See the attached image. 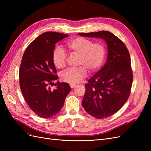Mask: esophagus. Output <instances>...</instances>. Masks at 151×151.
<instances>
[{
    "mask_svg": "<svg viewBox=\"0 0 151 151\" xmlns=\"http://www.w3.org/2000/svg\"><path fill=\"white\" fill-rule=\"evenodd\" d=\"M76 86V85L75 84H70V86L71 88H74Z\"/></svg>",
    "mask_w": 151,
    "mask_h": 151,
    "instance_id": "34e87169",
    "label": "esophagus"
}]
</instances>
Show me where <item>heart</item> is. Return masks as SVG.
<instances>
[{
	"label": "heart",
	"instance_id": "b5f03b06",
	"mask_svg": "<svg viewBox=\"0 0 151 151\" xmlns=\"http://www.w3.org/2000/svg\"><path fill=\"white\" fill-rule=\"evenodd\" d=\"M67 47L72 53L79 55L77 68H69L62 72L61 79L66 83H79L87 75V70L93 72L101 67L106 55V49L100 42H94L89 39L77 37L68 42ZM67 55L64 50L57 47L53 50L52 61L57 68H63L67 65Z\"/></svg>",
	"mask_w": 151,
	"mask_h": 151
}]
</instances>
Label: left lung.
<instances>
[{
  "label": "left lung",
  "instance_id": "1",
  "mask_svg": "<svg viewBox=\"0 0 151 151\" xmlns=\"http://www.w3.org/2000/svg\"><path fill=\"white\" fill-rule=\"evenodd\" d=\"M78 35L102 38L107 44L106 62L85 85L82 101L89 115L103 119L116 113L129 98L133 82L130 54L124 43L109 31Z\"/></svg>",
  "mask_w": 151,
  "mask_h": 151
}]
</instances>
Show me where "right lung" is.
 Here are the masks:
<instances>
[{
	"instance_id": "obj_1",
	"label": "right lung",
	"mask_w": 151,
	"mask_h": 151,
	"mask_svg": "<svg viewBox=\"0 0 151 151\" xmlns=\"http://www.w3.org/2000/svg\"><path fill=\"white\" fill-rule=\"evenodd\" d=\"M68 36L51 31L40 35L28 45L22 58L19 73L22 94L31 110L43 118L60 111L71 89L66 83L57 82L53 90L48 86L58 79L52 61L55 44Z\"/></svg>"
}]
</instances>
